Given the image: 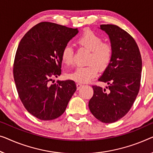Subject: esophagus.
I'll return each mask as SVG.
<instances>
[{
  "instance_id": "1",
  "label": "esophagus",
  "mask_w": 153,
  "mask_h": 153,
  "mask_svg": "<svg viewBox=\"0 0 153 153\" xmlns=\"http://www.w3.org/2000/svg\"><path fill=\"white\" fill-rule=\"evenodd\" d=\"M76 86H77V90H79V88H80L82 87V84H81V83H77Z\"/></svg>"
}]
</instances>
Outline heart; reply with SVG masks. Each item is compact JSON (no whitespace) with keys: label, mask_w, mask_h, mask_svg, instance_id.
I'll return each mask as SVG.
<instances>
[{"label":"heart","mask_w":153,"mask_h":153,"mask_svg":"<svg viewBox=\"0 0 153 153\" xmlns=\"http://www.w3.org/2000/svg\"><path fill=\"white\" fill-rule=\"evenodd\" d=\"M77 44L90 51L87 63L85 67H78L69 73L67 77L79 83H86L97 76L98 69H104L111 62L113 48L108 43L103 42L101 37L92 31H86L77 40ZM74 51L71 46L66 45L61 53V58L65 65H71L74 62Z\"/></svg>","instance_id":"obj_1"}]
</instances>
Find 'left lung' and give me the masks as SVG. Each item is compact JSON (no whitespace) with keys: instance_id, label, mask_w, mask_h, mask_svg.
<instances>
[{"instance_id":"obj_1","label":"left lung","mask_w":153,"mask_h":153,"mask_svg":"<svg viewBox=\"0 0 153 153\" xmlns=\"http://www.w3.org/2000/svg\"><path fill=\"white\" fill-rule=\"evenodd\" d=\"M113 48L111 62L98 80L106 88L93 86L88 107L93 116L104 123L119 120L128 112L140 87L142 61L134 38L117 25H101Z\"/></svg>"}]
</instances>
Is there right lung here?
Masks as SVG:
<instances>
[{
    "label": "right lung",
    "instance_id": "right-lung-1",
    "mask_svg": "<svg viewBox=\"0 0 153 153\" xmlns=\"http://www.w3.org/2000/svg\"><path fill=\"white\" fill-rule=\"evenodd\" d=\"M78 29L48 22L27 31L18 45L13 63V77L18 95L27 111L41 120L62 115L76 91L74 81L58 80L63 48Z\"/></svg>",
    "mask_w": 153,
    "mask_h": 153
}]
</instances>
